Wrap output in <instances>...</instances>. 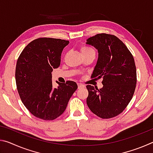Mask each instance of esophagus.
<instances>
[{
  "instance_id": "esophagus-1",
  "label": "esophagus",
  "mask_w": 153,
  "mask_h": 153,
  "mask_svg": "<svg viewBox=\"0 0 153 153\" xmlns=\"http://www.w3.org/2000/svg\"><path fill=\"white\" fill-rule=\"evenodd\" d=\"M77 86H78V88H84V85H82L81 84H77Z\"/></svg>"
}]
</instances>
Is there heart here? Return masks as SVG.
<instances>
[{
	"instance_id": "1",
	"label": "heart",
	"mask_w": 153,
	"mask_h": 153,
	"mask_svg": "<svg viewBox=\"0 0 153 153\" xmlns=\"http://www.w3.org/2000/svg\"><path fill=\"white\" fill-rule=\"evenodd\" d=\"M80 53H81L82 55H85L90 53L95 54V51L94 49L91 47H89V46H82L81 47H80Z\"/></svg>"
}]
</instances>
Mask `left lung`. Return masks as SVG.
Segmentation results:
<instances>
[{"label":"left lung","mask_w":153,"mask_h":153,"mask_svg":"<svg viewBox=\"0 0 153 153\" xmlns=\"http://www.w3.org/2000/svg\"><path fill=\"white\" fill-rule=\"evenodd\" d=\"M98 49V58L91 78L102 77L103 87L87 85L86 102L92 112L102 119L120 115L135 91L137 76L134 56L122 41L112 34L98 33L86 40Z\"/></svg>","instance_id":"obj_1"}]
</instances>
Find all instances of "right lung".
<instances>
[{
    "label": "right lung",
    "mask_w": 153,
    "mask_h": 153,
    "mask_svg": "<svg viewBox=\"0 0 153 153\" xmlns=\"http://www.w3.org/2000/svg\"><path fill=\"white\" fill-rule=\"evenodd\" d=\"M69 41L39 38L25 46L18 57L15 81L25 107L35 117L53 120L63 113L77 88L75 82L59 83L54 88L51 72L59 67L64 47Z\"/></svg>",
    "instance_id": "right-lung-1"
}]
</instances>
